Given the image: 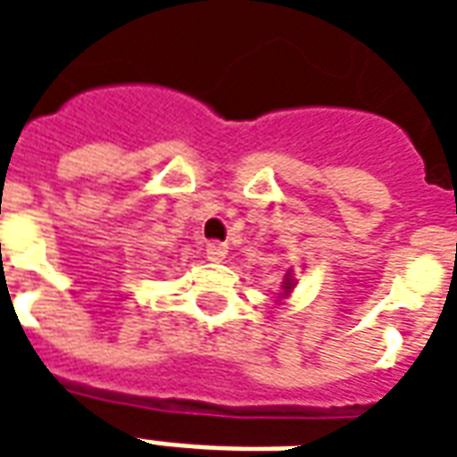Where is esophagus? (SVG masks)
Wrapping results in <instances>:
<instances>
[{
    "label": "esophagus",
    "mask_w": 457,
    "mask_h": 457,
    "mask_svg": "<svg viewBox=\"0 0 457 457\" xmlns=\"http://www.w3.org/2000/svg\"><path fill=\"white\" fill-rule=\"evenodd\" d=\"M205 257L210 262H222V259L228 257V245H222V242H210L208 247H205Z\"/></svg>",
    "instance_id": "1"
}]
</instances>
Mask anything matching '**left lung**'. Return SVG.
Segmentation results:
<instances>
[{
    "label": "left lung",
    "mask_w": 457,
    "mask_h": 457,
    "mask_svg": "<svg viewBox=\"0 0 457 457\" xmlns=\"http://www.w3.org/2000/svg\"><path fill=\"white\" fill-rule=\"evenodd\" d=\"M284 284H287V287H284V288H287V294H288V291L294 288V278H288V277H287V281H284Z\"/></svg>",
    "instance_id": "obj_1"
}]
</instances>
